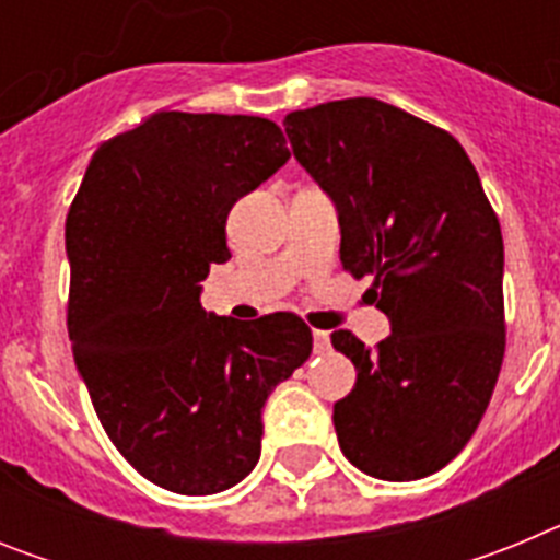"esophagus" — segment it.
<instances>
[{
  "mask_svg": "<svg viewBox=\"0 0 560 560\" xmlns=\"http://www.w3.org/2000/svg\"><path fill=\"white\" fill-rule=\"evenodd\" d=\"M330 350V334L328 330H314V353H325Z\"/></svg>",
  "mask_w": 560,
  "mask_h": 560,
  "instance_id": "1",
  "label": "esophagus"
}]
</instances>
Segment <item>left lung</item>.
Listing matches in <instances>:
<instances>
[{
  "instance_id": "1",
  "label": "left lung",
  "mask_w": 560,
  "mask_h": 560,
  "mask_svg": "<svg viewBox=\"0 0 560 560\" xmlns=\"http://www.w3.org/2000/svg\"><path fill=\"white\" fill-rule=\"evenodd\" d=\"M294 160L336 207L341 266L393 334L364 348L334 330L355 387L334 404L345 457L407 482L452 463L477 432L504 355L497 212L452 133L375 97L285 114Z\"/></svg>"
}]
</instances>
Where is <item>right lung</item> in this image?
<instances>
[{
    "label": "right lung",
    "instance_id": "obj_1",
    "mask_svg": "<svg viewBox=\"0 0 560 560\" xmlns=\"http://www.w3.org/2000/svg\"><path fill=\"white\" fill-rule=\"evenodd\" d=\"M246 114H151L103 142L67 215L69 341L117 452L182 497L237 485L260 459L271 389L311 355L294 314H207L201 280L230 260L226 215L289 162Z\"/></svg>",
    "mask_w": 560,
    "mask_h": 560
}]
</instances>
